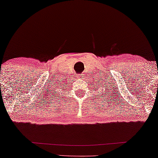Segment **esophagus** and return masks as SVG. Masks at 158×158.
<instances>
[{
    "label": "esophagus",
    "instance_id": "34e87169",
    "mask_svg": "<svg viewBox=\"0 0 158 158\" xmlns=\"http://www.w3.org/2000/svg\"><path fill=\"white\" fill-rule=\"evenodd\" d=\"M84 79V76L83 74H80L79 76L78 77V79L79 80V81H82Z\"/></svg>",
    "mask_w": 158,
    "mask_h": 158
}]
</instances>
